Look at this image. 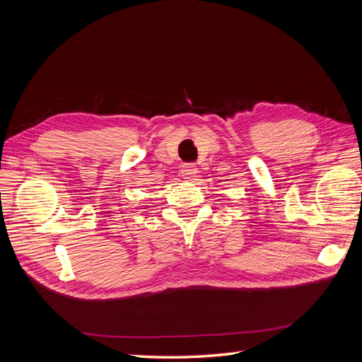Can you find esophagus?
<instances>
[{
    "mask_svg": "<svg viewBox=\"0 0 362 362\" xmlns=\"http://www.w3.org/2000/svg\"><path fill=\"white\" fill-rule=\"evenodd\" d=\"M181 175L184 177V180L193 181L196 178V175H198V168H196L193 163H185L181 168Z\"/></svg>",
    "mask_w": 362,
    "mask_h": 362,
    "instance_id": "esophagus-1",
    "label": "esophagus"
}]
</instances>
